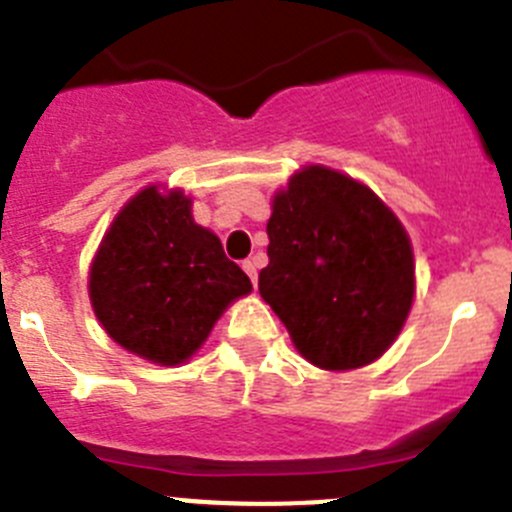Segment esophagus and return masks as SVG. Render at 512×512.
<instances>
[{
  "instance_id": "esophagus-1",
  "label": "esophagus",
  "mask_w": 512,
  "mask_h": 512,
  "mask_svg": "<svg viewBox=\"0 0 512 512\" xmlns=\"http://www.w3.org/2000/svg\"><path fill=\"white\" fill-rule=\"evenodd\" d=\"M242 267H245V272H247V275H250L252 285H257V262L250 257V260L242 262Z\"/></svg>"
}]
</instances>
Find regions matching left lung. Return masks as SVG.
<instances>
[{
    "label": "left lung",
    "instance_id": "left-lung-1",
    "mask_svg": "<svg viewBox=\"0 0 512 512\" xmlns=\"http://www.w3.org/2000/svg\"><path fill=\"white\" fill-rule=\"evenodd\" d=\"M267 237L260 295L300 356L348 371L396 341L414 300L412 242L369 186L305 166L272 199Z\"/></svg>",
    "mask_w": 512,
    "mask_h": 512
}]
</instances>
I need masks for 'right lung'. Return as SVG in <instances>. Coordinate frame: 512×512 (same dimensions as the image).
I'll return each instance as SVG.
<instances>
[{
    "label": "right lung",
    "instance_id": "1",
    "mask_svg": "<svg viewBox=\"0 0 512 512\" xmlns=\"http://www.w3.org/2000/svg\"><path fill=\"white\" fill-rule=\"evenodd\" d=\"M90 303L105 333L161 366L184 364L232 300L252 290L184 191L146 186L118 212L90 265Z\"/></svg>",
    "mask_w": 512,
    "mask_h": 512
}]
</instances>
